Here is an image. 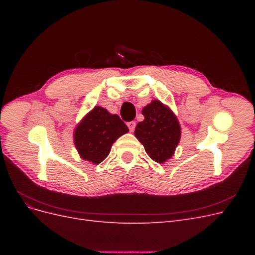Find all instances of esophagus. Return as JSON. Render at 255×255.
<instances>
[{
	"mask_svg": "<svg viewBox=\"0 0 255 255\" xmlns=\"http://www.w3.org/2000/svg\"><path fill=\"white\" fill-rule=\"evenodd\" d=\"M128 127L130 132H133V130L135 129V127H136V122H135V121H129V122H128Z\"/></svg>",
	"mask_w": 255,
	"mask_h": 255,
	"instance_id": "34e87169",
	"label": "esophagus"
}]
</instances>
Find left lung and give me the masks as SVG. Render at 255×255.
<instances>
[{
  "mask_svg": "<svg viewBox=\"0 0 255 255\" xmlns=\"http://www.w3.org/2000/svg\"><path fill=\"white\" fill-rule=\"evenodd\" d=\"M144 120L138 122L134 135L144 146L146 154L164 164L174 154L181 139V126L176 116L158 100L142 109Z\"/></svg>",
  "mask_w": 255,
  "mask_h": 255,
  "instance_id": "1",
  "label": "left lung"
}]
</instances>
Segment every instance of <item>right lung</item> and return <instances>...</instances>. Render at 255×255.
<instances>
[{
	"instance_id": "right-lung-1",
	"label": "right lung",
	"mask_w": 255,
	"mask_h": 255,
	"mask_svg": "<svg viewBox=\"0 0 255 255\" xmlns=\"http://www.w3.org/2000/svg\"><path fill=\"white\" fill-rule=\"evenodd\" d=\"M128 132L118 115L96 106L76 126L74 144L83 159L98 165L109 156L113 143Z\"/></svg>"
}]
</instances>
